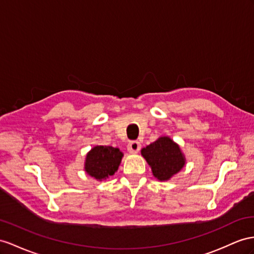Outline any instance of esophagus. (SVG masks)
<instances>
[{
    "label": "esophagus",
    "instance_id": "34e87169",
    "mask_svg": "<svg viewBox=\"0 0 254 254\" xmlns=\"http://www.w3.org/2000/svg\"><path fill=\"white\" fill-rule=\"evenodd\" d=\"M140 142L137 140H133L127 145V151L129 153H137L140 150Z\"/></svg>",
    "mask_w": 254,
    "mask_h": 254
}]
</instances>
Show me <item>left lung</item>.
I'll use <instances>...</instances> for the list:
<instances>
[{
  "label": "left lung",
  "instance_id": "left-lung-1",
  "mask_svg": "<svg viewBox=\"0 0 254 254\" xmlns=\"http://www.w3.org/2000/svg\"><path fill=\"white\" fill-rule=\"evenodd\" d=\"M141 155L150 165L153 176L161 180H170L186 164V158L180 147L168 136H162L146 148Z\"/></svg>",
  "mask_w": 254,
  "mask_h": 254
}]
</instances>
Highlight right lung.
Masks as SVG:
<instances>
[{
    "instance_id": "1",
    "label": "right lung",
    "mask_w": 254,
    "mask_h": 254,
    "mask_svg": "<svg viewBox=\"0 0 254 254\" xmlns=\"http://www.w3.org/2000/svg\"><path fill=\"white\" fill-rule=\"evenodd\" d=\"M123 153L112 146H95L87 153L84 171L96 180H104L118 171Z\"/></svg>"
}]
</instances>
